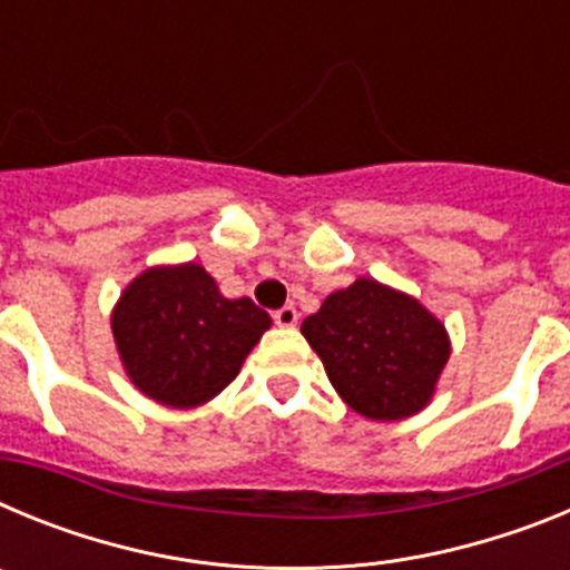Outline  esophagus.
Returning <instances> with one entry per match:
<instances>
[{"instance_id": "34e87169", "label": "esophagus", "mask_w": 570, "mask_h": 570, "mask_svg": "<svg viewBox=\"0 0 570 570\" xmlns=\"http://www.w3.org/2000/svg\"><path fill=\"white\" fill-rule=\"evenodd\" d=\"M274 322L279 328H294L296 322H299V311L294 305H282L279 311H274Z\"/></svg>"}]
</instances>
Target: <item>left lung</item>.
<instances>
[{"mask_svg":"<svg viewBox=\"0 0 570 570\" xmlns=\"http://www.w3.org/2000/svg\"><path fill=\"white\" fill-rule=\"evenodd\" d=\"M302 334L336 394L376 422L422 411L451 356L445 325L425 305L365 276L322 302Z\"/></svg>","mask_w":570,"mask_h":570,"instance_id":"8db88e82","label":"left lung"}]
</instances>
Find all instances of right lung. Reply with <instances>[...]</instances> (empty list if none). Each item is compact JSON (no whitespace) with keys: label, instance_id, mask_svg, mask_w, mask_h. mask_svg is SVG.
Wrapping results in <instances>:
<instances>
[{"label":"right lung","instance_id":"obj_1","mask_svg":"<svg viewBox=\"0 0 570 570\" xmlns=\"http://www.w3.org/2000/svg\"><path fill=\"white\" fill-rule=\"evenodd\" d=\"M116 351L145 396L168 407L214 400L271 328L248 296L228 299L196 265H159L130 282L110 314Z\"/></svg>","mask_w":570,"mask_h":570}]
</instances>
